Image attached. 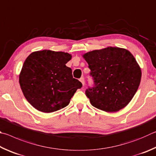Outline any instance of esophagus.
<instances>
[{
    "mask_svg": "<svg viewBox=\"0 0 156 156\" xmlns=\"http://www.w3.org/2000/svg\"><path fill=\"white\" fill-rule=\"evenodd\" d=\"M80 80V81L81 82V83L83 84V86H84V84H85V81H84V77H81Z\"/></svg>",
    "mask_w": 156,
    "mask_h": 156,
    "instance_id": "esophagus-1",
    "label": "esophagus"
}]
</instances>
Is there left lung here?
<instances>
[{
	"label": "left lung",
	"mask_w": 156,
	"mask_h": 156,
	"mask_svg": "<svg viewBox=\"0 0 156 156\" xmlns=\"http://www.w3.org/2000/svg\"><path fill=\"white\" fill-rule=\"evenodd\" d=\"M94 86L86 90L92 106L108 112L125 108L140 85L141 70L129 51L118 47L94 50L83 55Z\"/></svg>",
	"instance_id": "left-lung-1"
}]
</instances>
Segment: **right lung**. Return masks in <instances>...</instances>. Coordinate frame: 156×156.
<instances>
[{
    "instance_id": "obj_1",
    "label": "right lung",
    "mask_w": 156,
    "mask_h": 156,
    "mask_svg": "<svg viewBox=\"0 0 156 156\" xmlns=\"http://www.w3.org/2000/svg\"><path fill=\"white\" fill-rule=\"evenodd\" d=\"M71 55L43 50L27 57L19 76L20 88L28 102L36 110L53 112L69 104L76 90L82 87L66 66Z\"/></svg>"
}]
</instances>
